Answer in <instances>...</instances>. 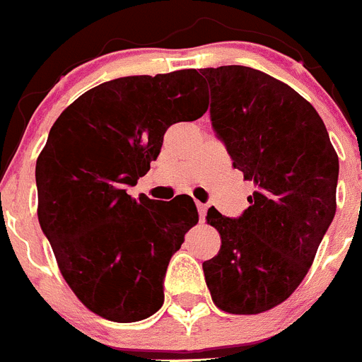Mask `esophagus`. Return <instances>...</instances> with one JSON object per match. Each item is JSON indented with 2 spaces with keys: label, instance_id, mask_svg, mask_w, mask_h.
I'll list each match as a JSON object with an SVG mask.
<instances>
[{
  "label": "esophagus",
  "instance_id": "34e87169",
  "mask_svg": "<svg viewBox=\"0 0 362 362\" xmlns=\"http://www.w3.org/2000/svg\"><path fill=\"white\" fill-rule=\"evenodd\" d=\"M196 209H198V214H199V221H203L205 219V216H206V209H209V206L205 205V203H196Z\"/></svg>",
  "mask_w": 362,
  "mask_h": 362
}]
</instances>
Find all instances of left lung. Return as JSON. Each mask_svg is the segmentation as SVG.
<instances>
[{"label":"left lung","mask_w":362,"mask_h":362,"mask_svg":"<svg viewBox=\"0 0 362 362\" xmlns=\"http://www.w3.org/2000/svg\"><path fill=\"white\" fill-rule=\"evenodd\" d=\"M199 72L214 131L256 187L238 219L206 214L221 249L203 262L205 281L219 310L263 313L288 299L313 263L336 214L338 153L317 110L283 81L242 65Z\"/></svg>","instance_id":"1"}]
</instances>
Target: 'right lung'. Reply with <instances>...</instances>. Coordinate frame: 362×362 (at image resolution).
<instances>
[{
	"mask_svg": "<svg viewBox=\"0 0 362 362\" xmlns=\"http://www.w3.org/2000/svg\"><path fill=\"white\" fill-rule=\"evenodd\" d=\"M209 110L198 70L107 81L51 127L35 168L38 221L63 279L90 311L138 322L164 303L168 263L198 223L191 196L127 194L157 159L164 132Z\"/></svg>",
	"mask_w": 362,
	"mask_h": 362,
	"instance_id": "obj_1",
	"label": "right lung"
}]
</instances>
